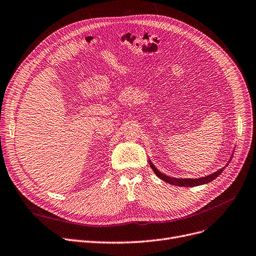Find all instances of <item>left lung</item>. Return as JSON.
<instances>
[{"instance_id": "obj_1", "label": "left lung", "mask_w": 256, "mask_h": 256, "mask_svg": "<svg viewBox=\"0 0 256 256\" xmlns=\"http://www.w3.org/2000/svg\"><path fill=\"white\" fill-rule=\"evenodd\" d=\"M232 160V158H230ZM230 160H228V163H230ZM150 165L152 167V169L154 170V172L156 173V176L158 178H160L162 180L170 184H174V186H201V184H208L212 180H214L216 178H218L220 174L223 172L224 168L227 167L228 164H226L225 167H223L222 169H219L217 170L216 172H214L212 174H210V176H204V178H171V176H166V174L162 173L160 171H158L156 166L152 163V160H150Z\"/></svg>"}]
</instances>
